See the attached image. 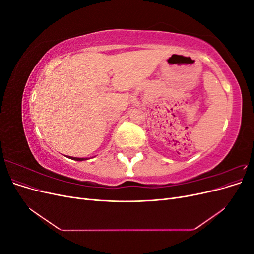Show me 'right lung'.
I'll return each instance as SVG.
<instances>
[{
  "mask_svg": "<svg viewBox=\"0 0 254 254\" xmlns=\"http://www.w3.org/2000/svg\"><path fill=\"white\" fill-rule=\"evenodd\" d=\"M71 159H73V160H76V161H82V160H87V159H84V158H73V157H71Z\"/></svg>",
  "mask_w": 254,
  "mask_h": 254,
  "instance_id": "right-lung-1",
  "label": "right lung"
}]
</instances>
